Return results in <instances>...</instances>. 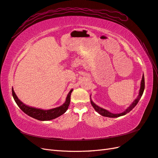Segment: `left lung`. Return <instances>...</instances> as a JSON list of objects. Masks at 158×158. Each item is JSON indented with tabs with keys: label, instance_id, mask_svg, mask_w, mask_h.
Masks as SVG:
<instances>
[{
	"label": "left lung",
	"instance_id": "1",
	"mask_svg": "<svg viewBox=\"0 0 158 158\" xmlns=\"http://www.w3.org/2000/svg\"><path fill=\"white\" fill-rule=\"evenodd\" d=\"M144 89H145V79H144V75H143L142 80H141V87H140V89H139V93L138 97L137 98V99H135V100L133 101V102L130 105L129 107L127 108L125 110H124L122 113L113 114V113L110 112L109 111L106 110H105L104 108L99 107V106H97L96 104H94L93 101L91 100V105H92L94 108L95 109V110H96L98 113L100 114V115L103 116H106V117H109V118H117V117H119V116H124V115L127 114V113H129V112H131L132 110H133L135 108V106L137 104L139 100H140L141 96H142L143 94Z\"/></svg>",
	"mask_w": 158,
	"mask_h": 158
}]
</instances>
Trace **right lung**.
I'll use <instances>...</instances> for the list:
<instances>
[{"instance_id": "obj_1", "label": "right lung", "mask_w": 158, "mask_h": 158, "mask_svg": "<svg viewBox=\"0 0 158 158\" xmlns=\"http://www.w3.org/2000/svg\"><path fill=\"white\" fill-rule=\"evenodd\" d=\"M72 91L73 89L69 91V94L67 95V97L66 98L65 102L62 106H59V107L47 110H46L36 108L34 107H31V106L25 105L23 102H21V100H19V99L17 98L13 89L12 88L13 97L15 101L16 104L19 106L21 110L28 116L32 117V118L42 121L52 120L61 116L62 114H63L67 110L70 104L71 95Z\"/></svg>"}]
</instances>
